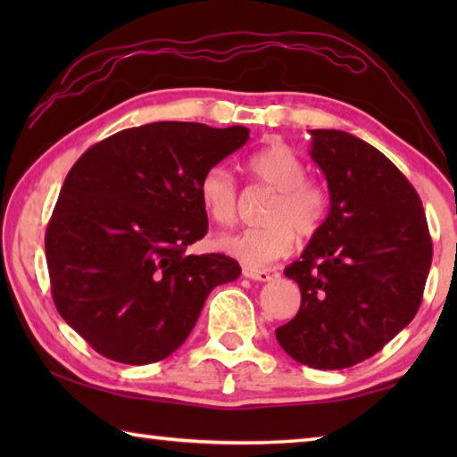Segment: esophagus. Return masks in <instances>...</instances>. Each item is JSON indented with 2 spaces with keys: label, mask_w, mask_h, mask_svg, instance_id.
<instances>
[{
  "label": "esophagus",
  "mask_w": 457,
  "mask_h": 457,
  "mask_svg": "<svg viewBox=\"0 0 457 457\" xmlns=\"http://www.w3.org/2000/svg\"><path fill=\"white\" fill-rule=\"evenodd\" d=\"M242 272L245 278H250V280H256V282H268L270 278H272L270 270H258V268H250V266H245Z\"/></svg>",
  "instance_id": "obj_1"
}]
</instances>
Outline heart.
I'll return each instance as SVG.
<instances>
[{
	"label": "heart",
	"instance_id": "1",
	"mask_svg": "<svg viewBox=\"0 0 457 457\" xmlns=\"http://www.w3.org/2000/svg\"><path fill=\"white\" fill-rule=\"evenodd\" d=\"M258 179L274 189L264 212L266 226L247 228L218 239L220 250L250 266H266L288 256L294 237H312L322 228L328 212V197L319 183L306 179L303 159L288 145L272 143L250 159ZM199 201L205 213L229 226L237 215V189L223 165L207 169L199 181Z\"/></svg>",
	"mask_w": 457,
	"mask_h": 457
}]
</instances>
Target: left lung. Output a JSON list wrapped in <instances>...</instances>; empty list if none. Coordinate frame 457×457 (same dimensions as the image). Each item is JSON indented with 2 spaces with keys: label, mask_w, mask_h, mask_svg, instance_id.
<instances>
[{
  "label": "left lung",
  "mask_w": 457,
  "mask_h": 457,
  "mask_svg": "<svg viewBox=\"0 0 457 457\" xmlns=\"http://www.w3.org/2000/svg\"><path fill=\"white\" fill-rule=\"evenodd\" d=\"M311 137L330 210L284 270L303 303L276 338L294 361L337 370L373 357L413 320L431 237L420 195L381 151L345 130L316 129Z\"/></svg>",
  "instance_id": "left-lung-1"
}]
</instances>
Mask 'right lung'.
<instances>
[{
	"label": "right lung",
	"mask_w": 457,
	"mask_h": 457,
	"mask_svg": "<svg viewBox=\"0 0 457 457\" xmlns=\"http://www.w3.org/2000/svg\"><path fill=\"white\" fill-rule=\"evenodd\" d=\"M247 138L245 127L151 122L90 146L66 175L46 229L52 296L103 357H169L215 286L242 274L234 258L185 250L207 234L201 177Z\"/></svg>",
	"instance_id": "add662e5"
}]
</instances>
